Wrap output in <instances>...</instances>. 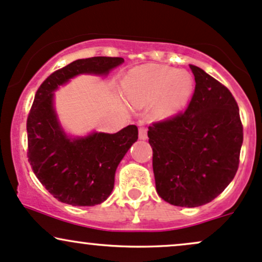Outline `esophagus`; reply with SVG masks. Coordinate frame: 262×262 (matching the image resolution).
I'll return each mask as SVG.
<instances>
[{"instance_id": "34e87169", "label": "esophagus", "mask_w": 262, "mask_h": 262, "mask_svg": "<svg viewBox=\"0 0 262 262\" xmlns=\"http://www.w3.org/2000/svg\"><path fill=\"white\" fill-rule=\"evenodd\" d=\"M139 137L141 140H146L147 139V128L145 127H140L139 130Z\"/></svg>"}]
</instances>
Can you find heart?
Masks as SVG:
<instances>
[{"label": "heart", "mask_w": 262, "mask_h": 262, "mask_svg": "<svg viewBox=\"0 0 262 262\" xmlns=\"http://www.w3.org/2000/svg\"><path fill=\"white\" fill-rule=\"evenodd\" d=\"M192 90L186 73L163 66H146L132 70L123 81V96L131 106L156 105V113L166 117L184 105Z\"/></svg>", "instance_id": "obj_1"}]
</instances>
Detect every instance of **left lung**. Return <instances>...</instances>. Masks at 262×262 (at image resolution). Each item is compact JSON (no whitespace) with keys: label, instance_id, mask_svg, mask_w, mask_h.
<instances>
[{"label":"left lung","instance_id":"left-lung-1","mask_svg":"<svg viewBox=\"0 0 262 262\" xmlns=\"http://www.w3.org/2000/svg\"><path fill=\"white\" fill-rule=\"evenodd\" d=\"M189 67L195 88L187 108L154 122L147 135L158 195L172 205L194 208L213 201L233 181L244 134L230 90Z\"/></svg>","mask_w":262,"mask_h":262}]
</instances>
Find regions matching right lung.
Returning a JSON list of instances; mask_svg holds the SVG:
<instances>
[{
  "label": "right lung",
  "instance_id": "right-lung-1",
  "mask_svg": "<svg viewBox=\"0 0 262 262\" xmlns=\"http://www.w3.org/2000/svg\"><path fill=\"white\" fill-rule=\"evenodd\" d=\"M123 58L78 59L55 70L38 88L27 117V157L36 177L61 203L93 207L106 201L120 161L139 139L128 125L116 134L95 132L83 139H68L53 108V92L70 78L89 73L107 74Z\"/></svg>",
  "mask_w": 262,
  "mask_h": 262
}]
</instances>
